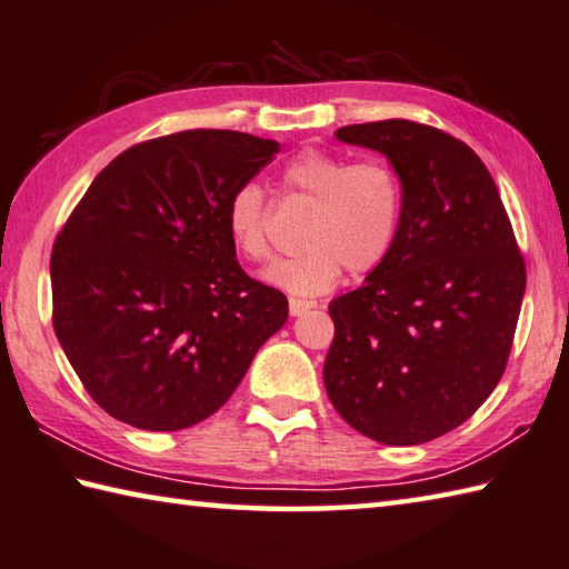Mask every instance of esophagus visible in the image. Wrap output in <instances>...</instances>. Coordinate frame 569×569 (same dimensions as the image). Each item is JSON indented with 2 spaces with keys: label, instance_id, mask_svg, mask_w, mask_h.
<instances>
[{
  "label": "esophagus",
  "instance_id": "1",
  "mask_svg": "<svg viewBox=\"0 0 569 569\" xmlns=\"http://www.w3.org/2000/svg\"><path fill=\"white\" fill-rule=\"evenodd\" d=\"M311 308H316V301H311V298H291V301H288V311H291V316H303L306 311H311Z\"/></svg>",
  "mask_w": 569,
  "mask_h": 569
}]
</instances>
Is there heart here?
Returning a JSON list of instances; mask_svg holds the SVG:
<instances>
[{
  "mask_svg": "<svg viewBox=\"0 0 569 569\" xmlns=\"http://www.w3.org/2000/svg\"><path fill=\"white\" fill-rule=\"evenodd\" d=\"M283 181L316 201L296 256L276 261L263 278L291 296H320L333 288L346 268L368 273L390 256L402 226V181L383 159L350 163L346 157L306 149L286 163ZM226 231L253 263L271 256L268 201L261 186L246 181L226 206Z\"/></svg>",
  "mask_w": 569,
  "mask_h": 569,
  "instance_id": "obj_1",
  "label": "heart"
}]
</instances>
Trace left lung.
Wrapping results in <instances>:
<instances>
[{"instance_id": "8db88e82", "label": "left lung", "mask_w": 569, "mask_h": 569, "mask_svg": "<svg viewBox=\"0 0 569 569\" xmlns=\"http://www.w3.org/2000/svg\"><path fill=\"white\" fill-rule=\"evenodd\" d=\"M388 157L402 226L366 283L328 306L323 366L333 408L383 446L462 426L500 383L525 296V261L498 186L450 133L388 119L336 131Z\"/></svg>"}]
</instances>
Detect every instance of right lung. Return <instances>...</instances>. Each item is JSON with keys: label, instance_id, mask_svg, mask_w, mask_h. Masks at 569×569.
Returning <instances> with one entry per match:
<instances>
[{"label": "right lung", "instance_id": "add662e5", "mask_svg": "<svg viewBox=\"0 0 569 569\" xmlns=\"http://www.w3.org/2000/svg\"><path fill=\"white\" fill-rule=\"evenodd\" d=\"M278 141L223 129L119 153L51 249L54 333L99 408L171 432L213 416L286 323L281 291L246 276L226 206Z\"/></svg>", "mask_w": 569, "mask_h": 569}]
</instances>
